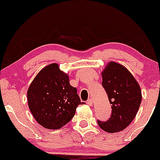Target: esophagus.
I'll list each match as a JSON object with an SVG mask.
<instances>
[{
	"label": "esophagus",
	"instance_id": "1",
	"mask_svg": "<svg viewBox=\"0 0 160 160\" xmlns=\"http://www.w3.org/2000/svg\"><path fill=\"white\" fill-rule=\"evenodd\" d=\"M87 104L89 105V106H92V99H88V100H87Z\"/></svg>",
	"mask_w": 160,
	"mask_h": 160
}]
</instances>
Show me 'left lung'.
<instances>
[{
	"label": "left lung",
	"mask_w": 160,
	"mask_h": 160,
	"mask_svg": "<svg viewBox=\"0 0 160 160\" xmlns=\"http://www.w3.org/2000/svg\"><path fill=\"white\" fill-rule=\"evenodd\" d=\"M102 86L112 104L111 118L99 126L108 133L125 129L138 113L142 100L139 83L122 64L109 61L102 71Z\"/></svg>",
	"instance_id": "1"
}]
</instances>
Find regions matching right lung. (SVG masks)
Listing matches in <instances>:
<instances>
[{"label":"right lung","mask_w":160,"mask_h":160,"mask_svg":"<svg viewBox=\"0 0 160 160\" xmlns=\"http://www.w3.org/2000/svg\"><path fill=\"white\" fill-rule=\"evenodd\" d=\"M27 101L36 122L50 130L64 127L83 103L70 84L69 75L57 63L45 66L35 77L28 88Z\"/></svg>","instance_id":"obj_1"}]
</instances>
